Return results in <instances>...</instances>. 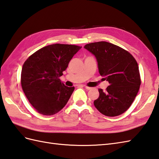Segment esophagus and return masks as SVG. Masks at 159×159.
<instances>
[{"instance_id": "esophagus-1", "label": "esophagus", "mask_w": 159, "mask_h": 159, "mask_svg": "<svg viewBox=\"0 0 159 159\" xmlns=\"http://www.w3.org/2000/svg\"><path fill=\"white\" fill-rule=\"evenodd\" d=\"M84 87H85V89L87 90H90V89H91V87H87V86H84Z\"/></svg>"}]
</instances>
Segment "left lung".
I'll use <instances>...</instances> for the list:
<instances>
[{
	"label": "left lung",
	"instance_id": "obj_1",
	"mask_svg": "<svg viewBox=\"0 0 159 159\" xmlns=\"http://www.w3.org/2000/svg\"><path fill=\"white\" fill-rule=\"evenodd\" d=\"M84 48L94 55L99 73L110 83L106 91L98 89L95 107L107 116L124 113L134 101L141 84L137 61L128 51L110 43H91Z\"/></svg>",
	"mask_w": 159,
	"mask_h": 159
}]
</instances>
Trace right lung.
<instances>
[{
	"label": "right lung",
	"instance_id": "add662e5",
	"mask_svg": "<svg viewBox=\"0 0 159 159\" xmlns=\"http://www.w3.org/2000/svg\"><path fill=\"white\" fill-rule=\"evenodd\" d=\"M81 47L53 44L30 55L21 70V83L31 105L43 115H53L67 104L75 87L61 83L60 77Z\"/></svg>",
	"mask_w": 159,
	"mask_h": 159
}]
</instances>
